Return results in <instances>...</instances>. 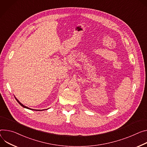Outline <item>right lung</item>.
<instances>
[{
    "label": "right lung",
    "instance_id": "obj_1",
    "mask_svg": "<svg viewBox=\"0 0 147 147\" xmlns=\"http://www.w3.org/2000/svg\"><path fill=\"white\" fill-rule=\"evenodd\" d=\"M16 100H17V101H18V102H19V104H20V105H22V107H24V108H26V109H28V107H26V106H24V105H23V104H22V103H20V102H19V101H18V100L17 98H16Z\"/></svg>",
    "mask_w": 147,
    "mask_h": 147
}]
</instances>
